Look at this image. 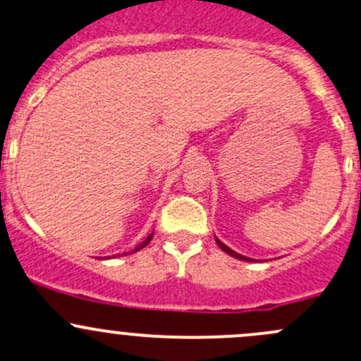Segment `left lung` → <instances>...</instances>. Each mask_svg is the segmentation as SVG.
I'll return each mask as SVG.
<instances>
[{"label":"left lung","instance_id":"1","mask_svg":"<svg viewBox=\"0 0 361 361\" xmlns=\"http://www.w3.org/2000/svg\"><path fill=\"white\" fill-rule=\"evenodd\" d=\"M216 244L219 245V249L225 250L226 254H230L231 257H237V259H242V261H252V259H250V257H245V256H242V254H238V252H235V250H231L228 245H225L221 240H218V238H216Z\"/></svg>","mask_w":361,"mask_h":361}]
</instances>
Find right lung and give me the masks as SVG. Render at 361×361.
Listing matches in <instances>:
<instances>
[{
    "instance_id": "right-lung-1",
    "label": "right lung",
    "mask_w": 361,
    "mask_h": 361,
    "mask_svg": "<svg viewBox=\"0 0 361 361\" xmlns=\"http://www.w3.org/2000/svg\"><path fill=\"white\" fill-rule=\"evenodd\" d=\"M152 237H154V233H150V235H149V237H147V238H145V240H143V242H142V244H138V245H136V247L131 250V254H133V252H136V250L143 249V247H145V245H149V242L152 240ZM117 256H121V254H117ZM123 256H124V254H123Z\"/></svg>"
}]
</instances>
